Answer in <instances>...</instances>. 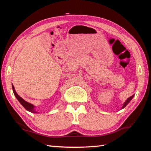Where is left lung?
Here are the masks:
<instances>
[{
  "label": "left lung",
  "mask_w": 151,
  "mask_h": 151,
  "mask_svg": "<svg viewBox=\"0 0 151 151\" xmlns=\"http://www.w3.org/2000/svg\"><path fill=\"white\" fill-rule=\"evenodd\" d=\"M133 96H134V95H132V96H131V97H129V99H127V100L126 101V102H125V103H124V104H123V106H122V109H123V108H124L125 106H126L128 104H129V103H130V101H131V100H132V99L133 98Z\"/></svg>",
  "instance_id": "8db88e82"
}]
</instances>
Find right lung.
Instances as JSON below:
<instances>
[{
    "instance_id": "right-lung-1",
    "label": "right lung",
    "mask_w": 151,
    "mask_h": 151,
    "mask_svg": "<svg viewBox=\"0 0 151 151\" xmlns=\"http://www.w3.org/2000/svg\"><path fill=\"white\" fill-rule=\"evenodd\" d=\"M12 90H13V93H14V96H16V98L18 99V101L20 102V103L22 105L24 106V108L26 109V110H27L28 111H30V112H33V113H37V112L35 111V109H34V107L35 106H34V105H32V104L28 103V102L25 101L24 99H22L21 97H20L19 95V94H18L16 93V91H15V89H14V87L13 85H12Z\"/></svg>"
}]
</instances>
